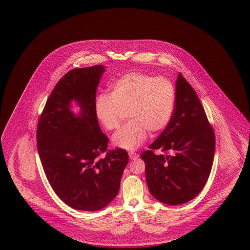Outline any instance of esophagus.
<instances>
[{"instance_id": "34e87169", "label": "esophagus", "mask_w": 250, "mask_h": 250, "mask_svg": "<svg viewBox=\"0 0 250 250\" xmlns=\"http://www.w3.org/2000/svg\"><path fill=\"white\" fill-rule=\"evenodd\" d=\"M128 156L129 158H130V159H132V160H134V159H136L137 158H138V155L136 154V152H129Z\"/></svg>"}]
</instances>
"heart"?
Returning a JSON list of instances; mask_svg holds the SVG:
<instances>
[{
  "label": "heart",
  "mask_w": 250,
  "mask_h": 250,
  "mask_svg": "<svg viewBox=\"0 0 250 250\" xmlns=\"http://www.w3.org/2000/svg\"><path fill=\"white\" fill-rule=\"evenodd\" d=\"M175 104L176 89L169 79L132 71L111 85L109 95L97 96L95 113L108 131L120 128L125 113H128L131 121L114 135L113 143L134 150L144 143L148 131L155 135L166 128Z\"/></svg>",
  "instance_id": "1"
}]
</instances>
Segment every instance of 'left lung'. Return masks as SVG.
Listing matches in <instances>:
<instances>
[{"instance_id":"left-lung-1","label":"left lung","mask_w":250,"mask_h":250,"mask_svg":"<svg viewBox=\"0 0 250 250\" xmlns=\"http://www.w3.org/2000/svg\"><path fill=\"white\" fill-rule=\"evenodd\" d=\"M141 154L153 196L166 205L188 203L200 193L213 162L215 136L196 91L180 73L169 124ZM160 150L157 155L153 151Z\"/></svg>"}]
</instances>
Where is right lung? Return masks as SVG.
<instances>
[{"instance_id":"obj_1","label":"right lung","mask_w":250,"mask_h":250,"mask_svg":"<svg viewBox=\"0 0 250 250\" xmlns=\"http://www.w3.org/2000/svg\"><path fill=\"white\" fill-rule=\"evenodd\" d=\"M104 71L102 65L69 70L55 86L38 120L37 146L46 179L76 210L92 212L109 205L128 163L125 149L107 150L109 138L99 126L95 101ZM73 99L82 109L79 116L69 109Z\"/></svg>"}]
</instances>
